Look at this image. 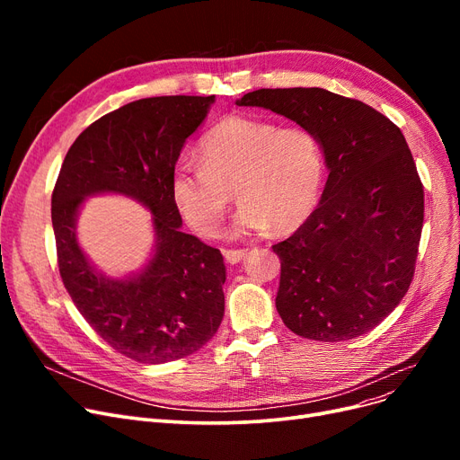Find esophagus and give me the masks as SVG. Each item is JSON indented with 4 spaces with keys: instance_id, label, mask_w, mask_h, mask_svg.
<instances>
[{
    "instance_id": "34e87169",
    "label": "esophagus",
    "mask_w": 460,
    "mask_h": 460,
    "mask_svg": "<svg viewBox=\"0 0 460 460\" xmlns=\"http://www.w3.org/2000/svg\"><path fill=\"white\" fill-rule=\"evenodd\" d=\"M246 250H224V257H226V261L229 262V264H236V262H240L243 261L244 257H246Z\"/></svg>"
}]
</instances>
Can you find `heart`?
Returning <instances> with one entry per match:
<instances>
[{"label":"heart","mask_w":460,"mask_h":460,"mask_svg":"<svg viewBox=\"0 0 460 460\" xmlns=\"http://www.w3.org/2000/svg\"><path fill=\"white\" fill-rule=\"evenodd\" d=\"M201 160L182 158L169 181L172 201L184 222L210 236L231 203L240 199L229 236L261 233L272 226L285 233L300 227L315 210L324 155L319 137L300 125L229 115L199 145Z\"/></svg>","instance_id":"b5f03b06"}]
</instances>
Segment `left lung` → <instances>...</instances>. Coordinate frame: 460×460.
Returning <instances> with one entry per match:
<instances>
[{"mask_svg": "<svg viewBox=\"0 0 460 460\" xmlns=\"http://www.w3.org/2000/svg\"><path fill=\"white\" fill-rule=\"evenodd\" d=\"M236 106L309 128L328 169L319 207L272 246L281 321L326 343L367 333L406 295L421 238L423 186L402 132L371 106L321 87L257 89Z\"/></svg>", "mask_w": 460, "mask_h": 460, "instance_id": "left-lung-1", "label": "left lung"}]
</instances>
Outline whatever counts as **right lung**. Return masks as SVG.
Here are the masks:
<instances>
[{
	"instance_id": "1",
	"label": "right lung",
	"mask_w": 460,
	"mask_h": 460,
	"mask_svg": "<svg viewBox=\"0 0 460 460\" xmlns=\"http://www.w3.org/2000/svg\"><path fill=\"white\" fill-rule=\"evenodd\" d=\"M212 96H153L87 127L68 149L52 193L59 274L89 326L113 350L141 364H165L199 350L220 328L226 264L220 250L181 231L172 172ZM125 195L152 212L155 244L144 267L113 279L77 243L87 197Z\"/></svg>"
}]
</instances>
